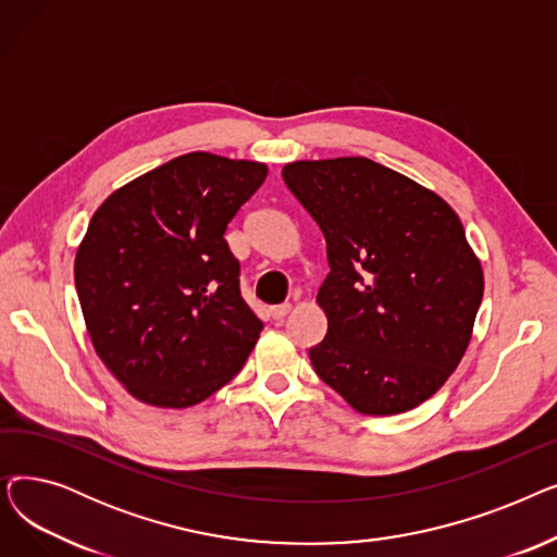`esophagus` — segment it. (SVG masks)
I'll list each match as a JSON object with an SVG mask.
<instances>
[{"mask_svg":"<svg viewBox=\"0 0 557 557\" xmlns=\"http://www.w3.org/2000/svg\"><path fill=\"white\" fill-rule=\"evenodd\" d=\"M288 311H290V305H288V302L277 305V307H271V315H273V320H284Z\"/></svg>","mask_w":557,"mask_h":557,"instance_id":"34e87169","label":"esophagus"}]
</instances>
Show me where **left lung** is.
<instances>
[{
  "instance_id": "obj_1",
  "label": "left lung",
  "mask_w": 557,
  "mask_h": 557,
  "mask_svg": "<svg viewBox=\"0 0 557 557\" xmlns=\"http://www.w3.org/2000/svg\"><path fill=\"white\" fill-rule=\"evenodd\" d=\"M282 178L327 242L315 374L366 416L411 411L472 338L483 271L449 205L368 158L300 160Z\"/></svg>"
}]
</instances>
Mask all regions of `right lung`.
I'll return each mask as SVG.
<instances>
[{
	"label": "right lung",
	"instance_id": "obj_1",
	"mask_svg": "<svg viewBox=\"0 0 557 557\" xmlns=\"http://www.w3.org/2000/svg\"><path fill=\"white\" fill-rule=\"evenodd\" d=\"M267 164L187 153L110 194L74 261L92 345L133 397L187 408L242 370L263 330L242 298L227 223Z\"/></svg>",
	"mask_w": 557,
	"mask_h": 557
}]
</instances>
